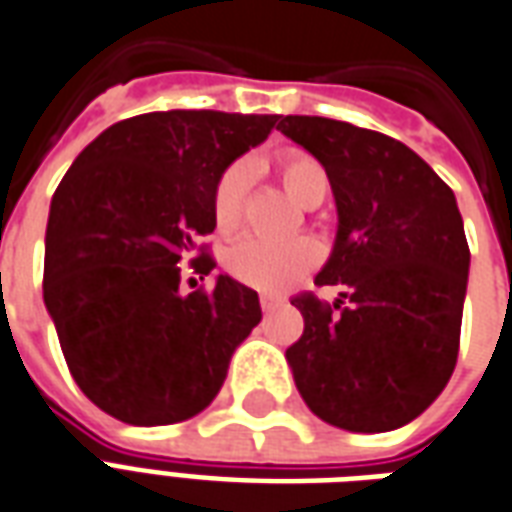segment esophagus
Instances as JSON below:
<instances>
[{"mask_svg": "<svg viewBox=\"0 0 512 512\" xmlns=\"http://www.w3.org/2000/svg\"><path fill=\"white\" fill-rule=\"evenodd\" d=\"M278 305H281V302L275 300V297H267V294H264V297H261V311H264V313L275 311V308H278Z\"/></svg>", "mask_w": 512, "mask_h": 512, "instance_id": "1", "label": "esophagus"}]
</instances>
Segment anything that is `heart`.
Returning a JSON list of instances; mask_svg holds the SVG:
<instances>
[{"label": "heart", "mask_w": 512, "mask_h": 512, "mask_svg": "<svg viewBox=\"0 0 512 512\" xmlns=\"http://www.w3.org/2000/svg\"><path fill=\"white\" fill-rule=\"evenodd\" d=\"M283 188L300 204L316 182H327L324 169L308 155H289L278 163ZM248 185V169L234 163L220 177L215 190V220L220 229H231L240 218L242 196ZM316 248L308 240H267V237H242L231 245L226 264L237 281L248 283L259 292H283L297 278L311 270Z\"/></svg>", "instance_id": "obj_1"}]
</instances>
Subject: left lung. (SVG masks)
<instances>
[{
    "instance_id": "8db88e82",
    "label": "left lung",
    "mask_w": 512,
    "mask_h": 512,
    "mask_svg": "<svg viewBox=\"0 0 512 512\" xmlns=\"http://www.w3.org/2000/svg\"><path fill=\"white\" fill-rule=\"evenodd\" d=\"M278 130L327 171L338 231L316 283L343 286L333 308L294 300L305 319L286 349L294 384L324 423L395 431L434 404L458 357L469 245L453 190L376 130L294 114Z\"/></svg>"
}]
</instances>
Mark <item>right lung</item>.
<instances>
[{"label":"right lung","mask_w":512,"mask_h":512,"mask_svg":"<svg viewBox=\"0 0 512 512\" xmlns=\"http://www.w3.org/2000/svg\"><path fill=\"white\" fill-rule=\"evenodd\" d=\"M275 125L278 114L152 111L103 130L59 182L43 302L81 393L122 423L207 409L261 322L259 294L229 275L179 292V264L215 229L223 171ZM193 267L207 275L212 259Z\"/></svg>","instance_id":"obj_1"}]
</instances>
